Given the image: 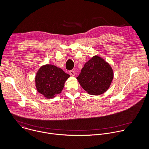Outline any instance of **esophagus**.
<instances>
[{
    "instance_id": "esophagus-1",
    "label": "esophagus",
    "mask_w": 149,
    "mask_h": 149,
    "mask_svg": "<svg viewBox=\"0 0 149 149\" xmlns=\"http://www.w3.org/2000/svg\"><path fill=\"white\" fill-rule=\"evenodd\" d=\"M70 74L71 76H74L75 75V72L73 70H71V71H70Z\"/></svg>"
}]
</instances>
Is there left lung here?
Masks as SVG:
<instances>
[{"instance_id": "8db88e82", "label": "left lung", "mask_w": 149, "mask_h": 149, "mask_svg": "<svg viewBox=\"0 0 149 149\" xmlns=\"http://www.w3.org/2000/svg\"><path fill=\"white\" fill-rule=\"evenodd\" d=\"M113 71L108 63L98 56H94L86 62L77 77L82 88L88 94L98 95L111 86Z\"/></svg>"}]
</instances>
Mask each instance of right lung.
I'll use <instances>...</instances> for the list:
<instances>
[{
	"label": "right lung",
	"mask_w": 149,
	"mask_h": 149,
	"mask_svg": "<svg viewBox=\"0 0 149 149\" xmlns=\"http://www.w3.org/2000/svg\"><path fill=\"white\" fill-rule=\"evenodd\" d=\"M70 77L62 69L52 64L41 66L36 73L35 84L37 90L47 98H52L60 94L64 83Z\"/></svg>",
	"instance_id": "obj_1"
}]
</instances>
